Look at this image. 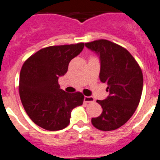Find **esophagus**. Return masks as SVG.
Wrapping results in <instances>:
<instances>
[{"mask_svg": "<svg viewBox=\"0 0 160 160\" xmlns=\"http://www.w3.org/2000/svg\"><path fill=\"white\" fill-rule=\"evenodd\" d=\"M84 102H94V98L91 96H85Z\"/></svg>", "mask_w": 160, "mask_h": 160, "instance_id": "1", "label": "esophagus"}]
</instances>
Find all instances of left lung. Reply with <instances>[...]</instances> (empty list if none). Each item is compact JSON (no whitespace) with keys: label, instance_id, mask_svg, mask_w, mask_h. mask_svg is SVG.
<instances>
[{"label":"left lung","instance_id":"1","mask_svg":"<svg viewBox=\"0 0 160 160\" xmlns=\"http://www.w3.org/2000/svg\"><path fill=\"white\" fill-rule=\"evenodd\" d=\"M100 60V81L107 84L109 95L97 100L102 108L101 115L91 119L101 131H113L131 118L140 101L143 78L140 67L126 49L110 41H94L85 44Z\"/></svg>","mask_w":160,"mask_h":160}]
</instances>
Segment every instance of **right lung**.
Returning <instances> with one entry per match:
<instances>
[{"instance_id": "add662e5", "label": "right lung", "mask_w": 160, "mask_h": 160, "mask_svg": "<svg viewBox=\"0 0 160 160\" xmlns=\"http://www.w3.org/2000/svg\"><path fill=\"white\" fill-rule=\"evenodd\" d=\"M84 43L49 46L32 54L20 73L19 94L32 122L47 131H59L70 123L71 111L82 105L80 92L60 89L59 77L65 75L70 61L82 51Z\"/></svg>"}]
</instances>
